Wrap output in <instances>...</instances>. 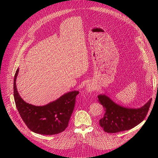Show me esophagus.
I'll use <instances>...</instances> for the list:
<instances>
[{"instance_id":"esophagus-1","label":"esophagus","mask_w":158,"mask_h":158,"mask_svg":"<svg viewBox=\"0 0 158 158\" xmlns=\"http://www.w3.org/2000/svg\"><path fill=\"white\" fill-rule=\"evenodd\" d=\"M94 89V86L91 83H87L86 85V91L89 93H91L93 91V90Z\"/></svg>"}]
</instances>
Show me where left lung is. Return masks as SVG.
<instances>
[{"mask_svg": "<svg viewBox=\"0 0 158 158\" xmlns=\"http://www.w3.org/2000/svg\"><path fill=\"white\" fill-rule=\"evenodd\" d=\"M98 98L105 111L99 124L108 133L127 131L140 124L145 119L151 102L150 99L141 107L130 108L116 104L105 94L98 95Z\"/></svg>", "mask_w": 158, "mask_h": 158, "instance_id": "8db88e82", "label": "left lung"}]
</instances>
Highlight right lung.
Returning <instances> with one entry per match:
<instances>
[{
  "instance_id": "obj_1",
  "label": "right lung",
  "mask_w": 158,
  "mask_h": 158,
  "mask_svg": "<svg viewBox=\"0 0 158 158\" xmlns=\"http://www.w3.org/2000/svg\"><path fill=\"white\" fill-rule=\"evenodd\" d=\"M17 69L14 80V96L17 109L22 120L32 132L43 135H53L64 131L68 126L79 91L64 94L46 105L36 106L26 102L17 89Z\"/></svg>"
}]
</instances>
